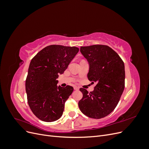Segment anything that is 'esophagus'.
Instances as JSON below:
<instances>
[{
	"label": "esophagus",
	"instance_id": "obj_1",
	"mask_svg": "<svg viewBox=\"0 0 149 149\" xmlns=\"http://www.w3.org/2000/svg\"><path fill=\"white\" fill-rule=\"evenodd\" d=\"M74 90H79V88L78 86H74Z\"/></svg>",
	"mask_w": 149,
	"mask_h": 149
}]
</instances>
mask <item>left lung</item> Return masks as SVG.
<instances>
[{"instance_id":"left-lung-1","label":"left lung","mask_w":149,"mask_h":149,"mask_svg":"<svg viewBox=\"0 0 149 149\" xmlns=\"http://www.w3.org/2000/svg\"><path fill=\"white\" fill-rule=\"evenodd\" d=\"M80 52L89 64L88 78L96 85L89 93L79 89L83 96L78 106L89 118H103L114 111L124 91V63L118 53L104 45L81 47Z\"/></svg>"}]
</instances>
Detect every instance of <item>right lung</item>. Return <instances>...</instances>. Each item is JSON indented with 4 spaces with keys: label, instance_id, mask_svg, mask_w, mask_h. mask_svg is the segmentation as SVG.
Returning a JSON list of instances; mask_svg holds the SVG:
<instances>
[{
    "label": "right lung",
    "instance_id": "right-lung-1",
    "mask_svg": "<svg viewBox=\"0 0 149 149\" xmlns=\"http://www.w3.org/2000/svg\"><path fill=\"white\" fill-rule=\"evenodd\" d=\"M79 52L75 47L52 45L42 49L31 59L25 81L28 104L36 117L45 122L61 118L65 103L73 88L57 86L60 74L66 70Z\"/></svg>",
    "mask_w": 149,
    "mask_h": 149
}]
</instances>
